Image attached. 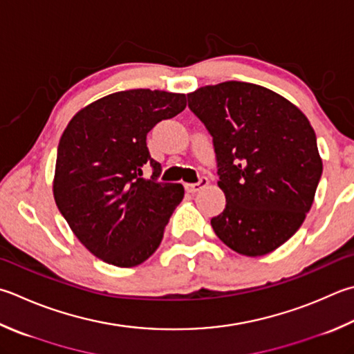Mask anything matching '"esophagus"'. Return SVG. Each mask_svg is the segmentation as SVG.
Returning <instances> with one entry per match:
<instances>
[{
    "label": "esophagus",
    "instance_id": "esophagus-1",
    "mask_svg": "<svg viewBox=\"0 0 354 354\" xmlns=\"http://www.w3.org/2000/svg\"><path fill=\"white\" fill-rule=\"evenodd\" d=\"M208 183H209V180H208V178H206V177H200V178H198V182L186 185V189H188L189 192H197V191H200V189L206 188V186H208Z\"/></svg>",
    "mask_w": 354,
    "mask_h": 354
}]
</instances>
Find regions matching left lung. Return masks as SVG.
<instances>
[{
	"instance_id": "obj_1",
	"label": "left lung",
	"mask_w": 354,
	"mask_h": 354,
	"mask_svg": "<svg viewBox=\"0 0 354 354\" xmlns=\"http://www.w3.org/2000/svg\"><path fill=\"white\" fill-rule=\"evenodd\" d=\"M188 102L212 136L226 197L212 230L239 254L277 250L301 228L322 176L308 118L285 97L243 82L203 86Z\"/></svg>"
}]
</instances>
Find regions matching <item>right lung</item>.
Masks as SVG:
<instances>
[{"label": "right lung", "instance_id": "1", "mask_svg": "<svg viewBox=\"0 0 354 354\" xmlns=\"http://www.w3.org/2000/svg\"><path fill=\"white\" fill-rule=\"evenodd\" d=\"M186 108V95L131 89L84 106L58 143L53 198L73 234L103 262L131 268L158 248L185 189L157 182L146 136ZM155 172L143 179L142 168Z\"/></svg>", "mask_w": 354, "mask_h": 354}]
</instances>
